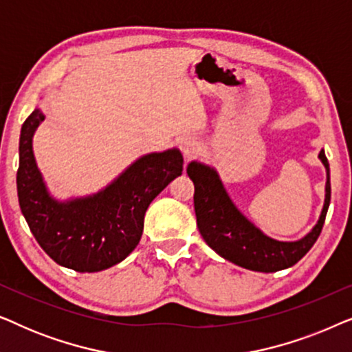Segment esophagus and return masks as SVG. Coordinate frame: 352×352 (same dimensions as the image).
Wrapping results in <instances>:
<instances>
[{
    "mask_svg": "<svg viewBox=\"0 0 352 352\" xmlns=\"http://www.w3.org/2000/svg\"><path fill=\"white\" fill-rule=\"evenodd\" d=\"M179 148L182 151V153H184L186 160H189V158H192L197 152H199L200 146H199V141H197L195 138L186 136L179 141Z\"/></svg>",
    "mask_w": 352,
    "mask_h": 352,
    "instance_id": "esophagus-1",
    "label": "esophagus"
}]
</instances>
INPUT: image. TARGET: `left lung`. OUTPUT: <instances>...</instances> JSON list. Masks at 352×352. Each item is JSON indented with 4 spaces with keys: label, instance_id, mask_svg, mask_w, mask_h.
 <instances>
[{
    "label": "left lung",
    "instance_id": "1",
    "mask_svg": "<svg viewBox=\"0 0 352 352\" xmlns=\"http://www.w3.org/2000/svg\"><path fill=\"white\" fill-rule=\"evenodd\" d=\"M319 160L327 173L324 206L314 228L292 242L269 237L256 228L230 199L216 168L192 160L187 175L195 186L197 228L206 245L221 258L254 272H277L296 264L320 235L330 205V168L324 148Z\"/></svg>",
    "mask_w": 352,
    "mask_h": 352
}]
</instances>
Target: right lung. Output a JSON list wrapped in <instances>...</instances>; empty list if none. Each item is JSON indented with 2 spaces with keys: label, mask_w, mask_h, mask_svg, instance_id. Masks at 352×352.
I'll return each mask as SVG.
<instances>
[{
  "label": "right lung",
  "mask_w": 352,
  "mask_h": 352,
  "mask_svg": "<svg viewBox=\"0 0 352 352\" xmlns=\"http://www.w3.org/2000/svg\"><path fill=\"white\" fill-rule=\"evenodd\" d=\"M45 118L36 107L22 124L17 195L23 218L59 266L76 272L112 267L138 247L151 201L182 175V153L177 147L146 153L94 194L59 200L47 189L33 152V136Z\"/></svg>",
  "instance_id": "right-lung-1"
}]
</instances>
